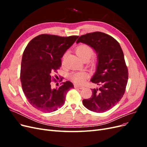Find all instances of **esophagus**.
Masks as SVG:
<instances>
[{
    "label": "esophagus",
    "instance_id": "34e87169",
    "mask_svg": "<svg viewBox=\"0 0 147 147\" xmlns=\"http://www.w3.org/2000/svg\"><path fill=\"white\" fill-rule=\"evenodd\" d=\"M74 87H75V88H78V89H80V90H82V89H83V88H84V87L83 86L79 85V84H74Z\"/></svg>",
    "mask_w": 147,
    "mask_h": 147
}]
</instances>
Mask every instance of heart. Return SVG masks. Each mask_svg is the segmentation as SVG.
I'll use <instances>...</instances> for the list:
<instances>
[{"label": "heart", "mask_w": 147, "mask_h": 147, "mask_svg": "<svg viewBox=\"0 0 147 147\" xmlns=\"http://www.w3.org/2000/svg\"><path fill=\"white\" fill-rule=\"evenodd\" d=\"M77 56L82 61L84 59H90L93 55V50L91 47L87 45H80L76 49ZM87 74L84 72L75 73L72 75L71 78L73 80L78 83H82L87 77Z\"/></svg>", "instance_id": "1"}]
</instances>
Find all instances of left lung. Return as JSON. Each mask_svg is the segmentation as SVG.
<instances>
[{
	"mask_svg": "<svg viewBox=\"0 0 147 147\" xmlns=\"http://www.w3.org/2000/svg\"><path fill=\"white\" fill-rule=\"evenodd\" d=\"M80 42L96 53V70L91 82L100 86L92 89L91 97L83 99V104L94 112H105L117 105L125 92L128 70L123 50L114 38L100 32L83 35L77 40Z\"/></svg>",
	"mask_w": 147,
	"mask_h": 147,
	"instance_id": "8db88e82",
	"label": "left lung"
}]
</instances>
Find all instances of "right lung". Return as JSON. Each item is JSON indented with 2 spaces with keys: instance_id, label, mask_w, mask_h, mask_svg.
<instances>
[{
  "instance_id": "1",
  "label": "right lung",
  "mask_w": 147,
  "mask_h": 147,
  "mask_svg": "<svg viewBox=\"0 0 147 147\" xmlns=\"http://www.w3.org/2000/svg\"><path fill=\"white\" fill-rule=\"evenodd\" d=\"M78 38L77 35L60 37L41 34L29 42L24 51L20 79L24 95L30 105L43 112H53L64 104L72 82L61 83L59 88L51 86L53 72L61 65L65 52Z\"/></svg>"
}]
</instances>
